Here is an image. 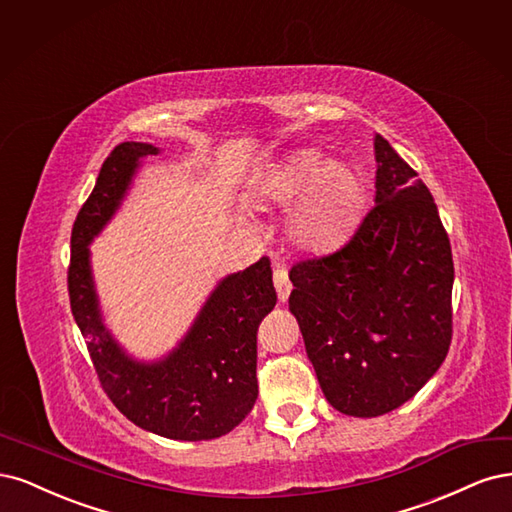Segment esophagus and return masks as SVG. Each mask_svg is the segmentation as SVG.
Masks as SVG:
<instances>
[{
	"label": "esophagus",
	"instance_id": "1",
	"mask_svg": "<svg viewBox=\"0 0 512 512\" xmlns=\"http://www.w3.org/2000/svg\"><path fill=\"white\" fill-rule=\"evenodd\" d=\"M272 280H274V287H276V293H278V300L280 302H287L289 293H291V280H289L287 270L276 266V270L272 274Z\"/></svg>",
	"mask_w": 512,
	"mask_h": 512
}]
</instances>
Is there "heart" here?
<instances>
[{
	"instance_id": "heart-1",
	"label": "heart",
	"mask_w": 512,
	"mask_h": 512,
	"mask_svg": "<svg viewBox=\"0 0 512 512\" xmlns=\"http://www.w3.org/2000/svg\"><path fill=\"white\" fill-rule=\"evenodd\" d=\"M251 200L261 208L291 203L287 240L306 253H327L355 232L366 189L349 161L323 159L319 148H300L257 180Z\"/></svg>"
}]
</instances>
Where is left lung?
Here are the masks:
<instances>
[{
  "mask_svg": "<svg viewBox=\"0 0 512 512\" xmlns=\"http://www.w3.org/2000/svg\"><path fill=\"white\" fill-rule=\"evenodd\" d=\"M376 197L342 249L298 261L289 310L327 402L351 417L402 406L436 374L453 336V255L434 197L374 138Z\"/></svg>",
  "mask_w": 512,
  "mask_h": 512,
  "instance_id": "1",
  "label": "left lung"
}]
</instances>
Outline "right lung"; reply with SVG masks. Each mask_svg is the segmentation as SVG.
Masks as SVG:
<instances>
[{"instance_id":"right-lung-1","label":"right lung","mask_w":512,"mask_h":512,"mask_svg":"<svg viewBox=\"0 0 512 512\" xmlns=\"http://www.w3.org/2000/svg\"><path fill=\"white\" fill-rule=\"evenodd\" d=\"M157 153L153 144L123 142L106 157L72 227L70 306L102 389L131 423L172 440H210L232 432L257 400V329L276 304L272 268L261 257L223 278L166 359L127 357L102 321L87 246L117 212L140 159Z\"/></svg>"}]
</instances>
